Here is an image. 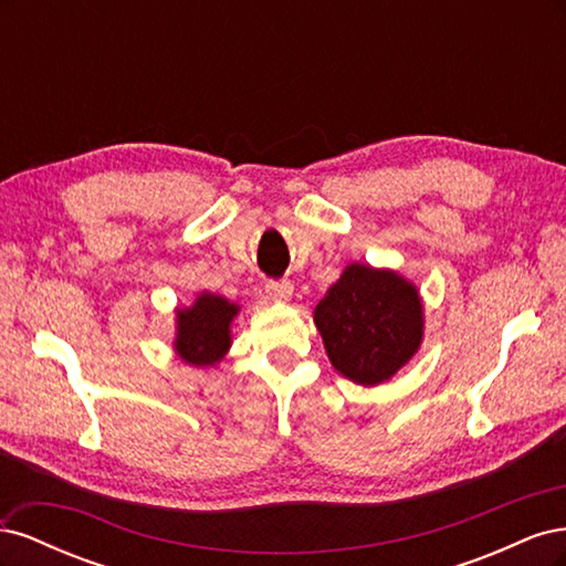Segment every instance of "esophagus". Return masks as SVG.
<instances>
[{"label": "esophagus", "mask_w": 566, "mask_h": 566, "mask_svg": "<svg viewBox=\"0 0 566 566\" xmlns=\"http://www.w3.org/2000/svg\"><path fill=\"white\" fill-rule=\"evenodd\" d=\"M293 283L290 281H266V295L276 302H287L293 297Z\"/></svg>", "instance_id": "esophagus-1"}]
</instances>
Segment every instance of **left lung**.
Segmentation results:
<instances>
[{"instance_id":"8db88e82","label":"left lung","mask_w":566,"mask_h":566,"mask_svg":"<svg viewBox=\"0 0 566 566\" xmlns=\"http://www.w3.org/2000/svg\"><path fill=\"white\" fill-rule=\"evenodd\" d=\"M331 364L358 385L389 380L420 347L418 290L394 271L352 264L314 312Z\"/></svg>"}]
</instances>
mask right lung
<instances>
[{
  "label": "right lung",
  "mask_w": 566,
  "mask_h": 566,
  "mask_svg": "<svg viewBox=\"0 0 566 566\" xmlns=\"http://www.w3.org/2000/svg\"><path fill=\"white\" fill-rule=\"evenodd\" d=\"M238 306L229 300L202 293L191 310L177 314V354L191 366H212L231 345L229 325Z\"/></svg>",
  "instance_id": "obj_1"
}]
</instances>
